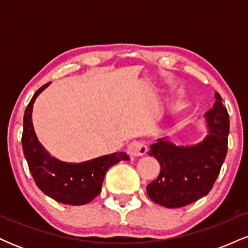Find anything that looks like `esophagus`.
Returning a JSON list of instances; mask_svg holds the SVG:
<instances>
[{
  "label": "esophagus",
  "mask_w": 248,
  "mask_h": 248,
  "mask_svg": "<svg viewBox=\"0 0 248 248\" xmlns=\"http://www.w3.org/2000/svg\"><path fill=\"white\" fill-rule=\"evenodd\" d=\"M147 150V146L141 141H133L127 146V153L133 157L146 155Z\"/></svg>",
  "instance_id": "esophagus-1"
}]
</instances>
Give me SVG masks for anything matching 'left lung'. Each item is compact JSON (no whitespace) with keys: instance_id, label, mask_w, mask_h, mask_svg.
<instances>
[{"instance_id":"left-lung-1","label":"left lung","mask_w":248,"mask_h":248,"mask_svg":"<svg viewBox=\"0 0 248 248\" xmlns=\"http://www.w3.org/2000/svg\"><path fill=\"white\" fill-rule=\"evenodd\" d=\"M207 135L195 146H175L167 139H158L150 146V156L160 162L161 171L147 186L149 198L162 206L189 205L211 191L227 154L230 118L221 96L205 113Z\"/></svg>"}]
</instances>
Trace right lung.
<instances>
[{"instance_id":"1","label":"right lung","mask_w":248,"mask_h":248,"mask_svg":"<svg viewBox=\"0 0 248 248\" xmlns=\"http://www.w3.org/2000/svg\"><path fill=\"white\" fill-rule=\"evenodd\" d=\"M50 85H43L36 91L23 118L22 148L36 186L46 196L69 205H84L101 191L107 170L120 161H129L126 153H113L81 163H66L50 156L37 139L32 124L33 102L42 91Z\"/></svg>"}]
</instances>
